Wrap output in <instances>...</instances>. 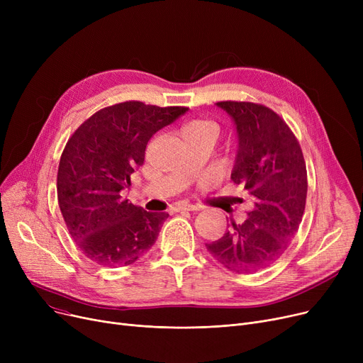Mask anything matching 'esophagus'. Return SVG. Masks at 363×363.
Wrapping results in <instances>:
<instances>
[{
    "instance_id": "obj_1",
    "label": "esophagus",
    "mask_w": 363,
    "mask_h": 363,
    "mask_svg": "<svg viewBox=\"0 0 363 363\" xmlns=\"http://www.w3.org/2000/svg\"><path fill=\"white\" fill-rule=\"evenodd\" d=\"M177 212H196V211H200V206L197 204H188V203H179L177 204Z\"/></svg>"
}]
</instances>
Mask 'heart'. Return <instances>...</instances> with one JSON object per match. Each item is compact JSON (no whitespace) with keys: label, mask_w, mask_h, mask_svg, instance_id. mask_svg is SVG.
I'll use <instances>...</instances> for the list:
<instances>
[{"label":"heart","mask_w":363,"mask_h":363,"mask_svg":"<svg viewBox=\"0 0 363 363\" xmlns=\"http://www.w3.org/2000/svg\"><path fill=\"white\" fill-rule=\"evenodd\" d=\"M186 130L213 132V133H216V135H218L219 128H218V125H215V123H212V122H203V121H200V122H194V123H191V125H188V126L185 128V132H186Z\"/></svg>","instance_id":"1"}]
</instances>
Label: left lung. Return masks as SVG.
I'll use <instances>...</instances> for the list:
<instances>
[{
    "mask_svg": "<svg viewBox=\"0 0 363 363\" xmlns=\"http://www.w3.org/2000/svg\"><path fill=\"white\" fill-rule=\"evenodd\" d=\"M237 133L231 174L253 199L241 223H233L207 250L226 269L249 274L266 268L296 235L308 194V174L294 133L271 108L245 101H220Z\"/></svg>",
    "mask_w": 363,
    "mask_h": 363,
    "instance_id": "1",
    "label": "left lung"
}]
</instances>
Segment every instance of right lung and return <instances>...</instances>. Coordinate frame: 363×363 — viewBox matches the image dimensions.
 Segmentation results:
<instances>
[{
  "mask_svg": "<svg viewBox=\"0 0 363 363\" xmlns=\"http://www.w3.org/2000/svg\"><path fill=\"white\" fill-rule=\"evenodd\" d=\"M186 107L126 101L85 121L67 141L57 174V197L69 234L95 263L126 266L156 242L166 212H147L122 199L144 163L150 138Z\"/></svg>",
  "mask_w": 363,
  "mask_h": 363,
  "instance_id": "right-lung-1",
  "label": "right lung"
}]
</instances>
